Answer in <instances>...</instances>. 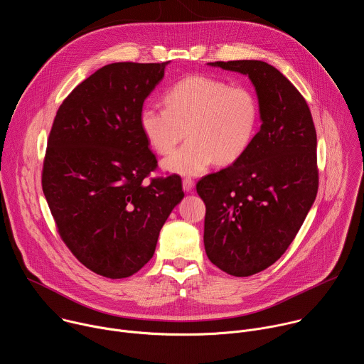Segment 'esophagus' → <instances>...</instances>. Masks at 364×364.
Segmentation results:
<instances>
[{
	"instance_id": "34e87169",
	"label": "esophagus",
	"mask_w": 364,
	"mask_h": 364,
	"mask_svg": "<svg viewBox=\"0 0 364 364\" xmlns=\"http://www.w3.org/2000/svg\"><path fill=\"white\" fill-rule=\"evenodd\" d=\"M194 186H196L194 180H191V178H184V180H183V190H184V191L191 193V191L194 190Z\"/></svg>"
}]
</instances>
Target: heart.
I'll use <instances>...</instances> for the list:
<instances>
[{
	"label": "heart",
	"mask_w": 364,
	"mask_h": 364,
	"mask_svg": "<svg viewBox=\"0 0 364 364\" xmlns=\"http://www.w3.org/2000/svg\"><path fill=\"white\" fill-rule=\"evenodd\" d=\"M164 107L147 104L140 127L149 146L166 156L184 137L188 140L163 161V168L180 176H198L214 161L231 164L250 149L259 129V102L245 87L191 75L164 95Z\"/></svg>",
	"instance_id": "1"
}]
</instances>
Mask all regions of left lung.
Here are the masks:
<instances>
[{"instance_id":"1","label":"left lung","mask_w":364,"mask_h":364,"mask_svg":"<svg viewBox=\"0 0 364 364\" xmlns=\"http://www.w3.org/2000/svg\"><path fill=\"white\" fill-rule=\"evenodd\" d=\"M247 75L262 126L246 154L203 177L204 249L210 262L235 277L260 273L291 245L317 188V137L310 108L297 88L259 60L208 63Z\"/></svg>"}]
</instances>
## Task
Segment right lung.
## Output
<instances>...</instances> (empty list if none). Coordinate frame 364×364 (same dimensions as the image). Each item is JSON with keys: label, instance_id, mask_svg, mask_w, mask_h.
<instances>
[{"label": "right lung", "instance_id": "add662e5", "mask_svg": "<svg viewBox=\"0 0 364 364\" xmlns=\"http://www.w3.org/2000/svg\"><path fill=\"white\" fill-rule=\"evenodd\" d=\"M167 64L97 70L63 101L48 137L43 191L58 232L78 262L108 279L133 276L153 257L184 197L178 176L144 181L157 160L139 118Z\"/></svg>", "mask_w": 364, "mask_h": 364}]
</instances>
